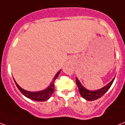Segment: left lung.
I'll list each match as a JSON object with an SVG mask.
<instances>
[{
  "label": "left lung",
  "mask_w": 125,
  "mask_h": 125,
  "mask_svg": "<svg viewBox=\"0 0 125 125\" xmlns=\"http://www.w3.org/2000/svg\"><path fill=\"white\" fill-rule=\"evenodd\" d=\"M114 79H115V78H114L112 81L109 82L105 87H103L101 89H98V90H96V91H90V90H88L86 88H85L82 85V83H80V80L77 78H76V82L77 86L78 87L80 95L82 98H83L87 101H94V100H96V99H98V98H101V96H103L106 93V91L110 89L112 84L113 83Z\"/></svg>",
  "instance_id": "8db88e82"
}]
</instances>
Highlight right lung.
Wrapping results in <instances>:
<instances>
[{"instance_id":"obj_1","label":"right lung","mask_w":125,"mask_h":125,"mask_svg":"<svg viewBox=\"0 0 125 125\" xmlns=\"http://www.w3.org/2000/svg\"><path fill=\"white\" fill-rule=\"evenodd\" d=\"M60 72L61 70H60L59 71L56 73V74L54 76V78L52 79V81L51 82V83L49 85L48 87H47L46 89H44V90H42V91H36V92H31V91L24 90V89H22V87H20L18 85V83L16 82L15 79H14V81H15V83L16 84V85H17V88L19 89V91L21 92V93L24 96H26V98L36 101H45L48 100L51 98V96H52V94H53L54 91V82H55L56 79L58 78Z\"/></svg>"}]
</instances>
